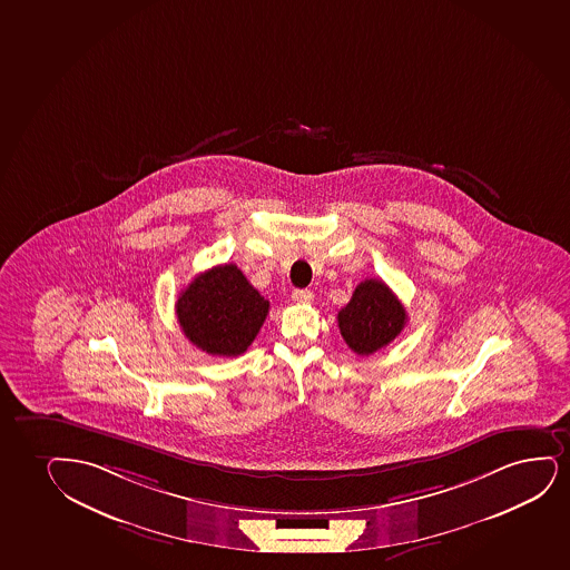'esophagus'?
<instances>
[{
    "instance_id": "obj_1",
    "label": "esophagus",
    "mask_w": 570,
    "mask_h": 570,
    "mask_svg": "<svg viewBox=\"0 0 570 570\" xmlns=\"http://www.w3.org/2000/svg\"><path fill=\"white\" fill-rule=\"evenodd\" d=\"M313 292L311 289H294L292 292V299H294L295 303H311L313 302Z\"/></svg>"
}]
</instances>
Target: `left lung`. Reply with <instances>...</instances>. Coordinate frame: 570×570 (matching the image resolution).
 <instances>
[{
	"label": "left lung",
	"instance_id": "1",
	"mask_svg": "<svg viewBox=\"0 0 570 570\" xmlns=\"http://www.w3.org/2000/svg\"><path fill=\"white\" fill-rule=\"evenodd\" d=\"M407 323L397 295L376 278L361 282L352 299L337 313V326L345 344L357 355H371L386 347Z\"/></svg>",
	"mask_w": 570,
	"mask_h": 570
}]
</instances>
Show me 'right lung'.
Here are the masks:
<instances>
[{"mask_svg": "<svg viewBox=\"0 0 570 570\" xmlns=\"http://www.w3.org/2000/svg\"><path fill=\"white\" fill-rule=\"evenodd\" d=\"M268 299L234 263L197 275L176 302L184 336L202 352L238 357L252 345L268 315Z\"/></svg>", "mask_w": 570, "mask_h": 570, "instance_id": "1", "label": "right lung"}]
</instances>
